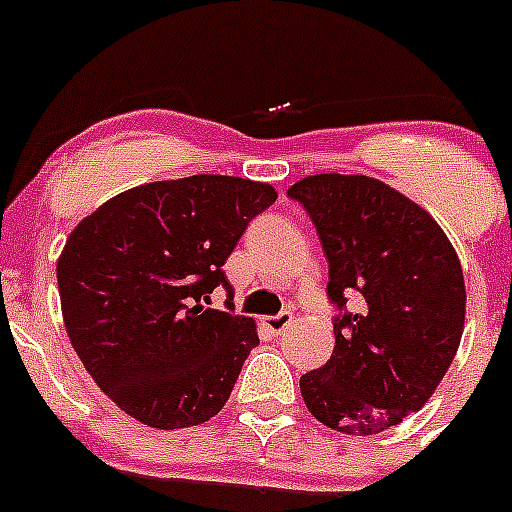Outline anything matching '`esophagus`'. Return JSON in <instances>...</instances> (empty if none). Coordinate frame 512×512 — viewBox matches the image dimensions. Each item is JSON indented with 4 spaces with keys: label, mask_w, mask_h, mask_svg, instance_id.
I'll use <instances>...</instances> for the list:
<instances>
[{
    "label": "esophagus",
    "mask_w": 512,
    "mask_h": 512,
    "mask_svg": "<svg viewBox=\"0 0 512 512\" xmlns=\"http://www.w3.org/2000/svg\"><path fill=\"white\" fill-rule=\"evenodd\" d=\"M264 327L269 332H274V335H281V332L287 330L289 325L294 322V314L292 312H281V314H274V317H264Z\"/></svg>",
    "instance_id": "1"
}]
</instances>
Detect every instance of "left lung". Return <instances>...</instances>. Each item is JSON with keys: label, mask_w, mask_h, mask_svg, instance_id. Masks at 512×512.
<instances>
[{"label": "left lung", "mask_w": 512, "mask_h": 512, "mask_svg": "<svg viewBox=\"0 0 512 512\" xmlns=\"http://www.w3.org/2000/svg\"><path fill=\"white\" fill-rule=\"evenodd\" d=\"M289 198L312 218L330 294L358 312L335 320V350L299 378L309 414L342 434H378L419 411L437 391L464 332V276L442 225L386 182L312 175Z\"/></svg>", "instance_id": "1"}]
</instances>
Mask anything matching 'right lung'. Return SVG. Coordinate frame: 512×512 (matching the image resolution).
Returning <instances> with one entry per match:
<instances>
[{
	"instance_id": "right-lung-1",
	"label": "right lung",
	"mask_w": 512,
	"mask_h": 512,
	"mask_svg": "<svg viewBox=\"0 0 512 512\" xmlns=\"http://www.w3.org/2000/svg\"><path fill=\"white\" fill-rule=\"evenodd\" d=\"M276 190L228 175L147 182L75 225L58 259L63 322L106 396L152 429L213 419L259 345L251 317L205 309Z\"/></svg>"
}]
</instances>
